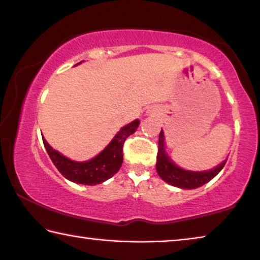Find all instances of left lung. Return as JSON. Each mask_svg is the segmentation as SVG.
Here are the masks:
<instances>
[{"label": "left lung", "instance_id": "1", "mask_svg": "<svg viewBox=\"0 0 260 260\" xmlns=\"http://www.w3.org/2000/svg\"><path fill=\"white\" fill-rule=\"evenodd\" d=\"M226 160L220 164L219 167L209 171L205 172H193L183 170L176 166L172 160L168 157L164 150V134L163 131H160L158 139V151H157V162H156V170L158 176L164 182L174 185V186L192 189L203 186L204 184L208 183L213 179L224 167Z\"/></svg>", "mask_w": 260, "mask_h": 260}]
</instances>
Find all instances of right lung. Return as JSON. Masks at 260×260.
<instances>
[{
	"mask_svg": "<svg viewBox=\"0 0 260 260\" xmlns=\"http://www.w3.org/2000/svg\"><path fill=\"white\" fill-rule=\"evenodd\" d=\"M138 126L139 120H134L122 127L110 145L100 155L88 162H74L53 149L45 139H43V142L52 162L61 175L74 183L96 185L117 174L122 164V148L125 140L134 133Z\"/></svg>",
	"mask_w": 260,
	"mask_h": 260,
	"instance_id": "1",
	"label": "right lung"
}]
</instances>
